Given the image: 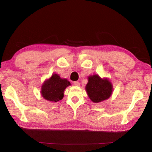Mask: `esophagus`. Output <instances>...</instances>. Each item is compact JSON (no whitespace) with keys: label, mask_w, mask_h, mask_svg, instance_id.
I'll return each instance as SVG.
<instances>
[{"label":"esophagus","mask_w":152,"mask_h":152,"mask_svg":"<svg viewBox=\"0 0 152 152\" xmlns=\"http://www.w3.org/2000/svg\"><path fill=\"white\" fill-rule=\"evenodd\" d=\"M74 86H80V82H77V81H76V82H74Z\"/></svg>","instance_id":"obj_1"}]
</instances>
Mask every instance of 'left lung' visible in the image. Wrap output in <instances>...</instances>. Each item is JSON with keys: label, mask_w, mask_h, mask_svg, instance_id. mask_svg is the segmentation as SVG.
Masks as SVG:
<instances>
[{"label": "left lung", "mask_w": 152, "mask_h": 152, "mask_svg": "<svg viewBox=\"0 0 152 152\" xmlns=\"http://www.w3.org/2000/svg\"><path fill=\"white\" fill-rule=\"evenodd\" d=\"M86 90L91 101L97 103L108 99L111 96L113 86L107 78H101L98 74L88 77Z\"/></svg>", "instance_id": "obj_1"}]
</instances>
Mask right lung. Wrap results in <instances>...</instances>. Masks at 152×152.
<instances>
[{
	"label": "right lung",
	"mask_w": 152,
	"mask_h": 152,
	"mask_svg": "<svg viewBox=\"0 0 152 152\" xmlns=\"http://www.w3.org/2000/svg\"><path fill=\"white\" fill-rule=\"evenodd\" d=\"M70 85L66 79L61 78L57 74H53L42 86V96L48 101L57 102L63 98L64 89Z\"/></svg>",
	"instance_id": "1"
}]
</instances>
